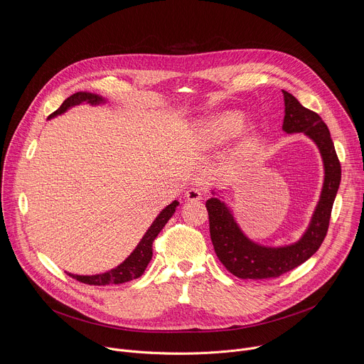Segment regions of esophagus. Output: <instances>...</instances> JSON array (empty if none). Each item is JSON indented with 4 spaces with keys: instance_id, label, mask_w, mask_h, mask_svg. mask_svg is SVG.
<instances>
[{
    "instance_id": "obj_1",
    "label": "esophagus",
    "mask_w": 364,
    "mask_h": 364,
    "mask_svg": "<svg viewBox=\"0 0 364 364\" xmlns=\"http://www.w3.org/2000/svg\"><path fill=\"white\" fill-rule=\"evenodd\" d=\"M203 197H204V194H203V191L200 188L191 187V188H188L186 191V198L188 201H200V200H203Z\"/></svg>"
}]
</instances>
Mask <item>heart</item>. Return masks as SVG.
<instances>
[{
	"instance_id": "b5f03b06",
	"label": "heart",
	"mask_w": 364,
	"mask_h": 364,
	"mask_svg": "<svg viewBox=\"0 0 364 364\" xmlns=\"http://www.w3.org/2000/svg\"><path fill=\"white\" fill-rule=\"evenodd\" d=\"M240 115L237 114H226V115H222L220 118H218L210 129H209V134L215 138H223V136H228L233 132L237 131V128L240 127Z\"/></svg>"
}]
</instances>
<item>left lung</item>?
Instances as JSON below:
<instances>
[{
  "label": "left lung",
  "instance_id": "8db88e82",
  "mask_svg": "<svg viewBox=\"0 0 364 364\" xmlns=\"http://www.w3.org/2000/svg\"><path fill=\"white\" fill-rule=\"evenodd\" d=\"M282 93L285 102L282 129L287 134L302 132L317 145L324 164V183L320 200L304 235L295 243L278 247L250 240L220 198L212 197L205 201L210 237L219 261L230 274L242 279L278 278L313 256L327 235L333 203L341 181V166L324 121L318 114L304 108L287 90H282Z\"/></svg>",
  "mask_w": 364,
  "mask_h": 364
}]
</instances>
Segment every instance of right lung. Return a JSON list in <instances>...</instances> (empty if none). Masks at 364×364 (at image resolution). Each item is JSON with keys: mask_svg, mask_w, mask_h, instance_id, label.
Wrapping results in <instances>:
<instances>
[{"mask_svg": "<svg viewBox=\"0 0 364 364\" xmlns=\"http://www.w3.org/2000/svg\"><path fill=\"white\" fill-rule=\"evenodd\" d=\"M83 102L90 103V105H100V103H105L107 99L96 95V93L76 92L72 96H69L62 103L60 108L48 117V119L65 114L68 109H70L76 105H80V103H83ZM177 205H178V201L174 200L171 204H168L166 207V209H163L160 212V215L155 218V220L148 228V230L145 232V235L142 236V239L139 240L136 247L132 250V253L117 268H114L108 272L97 274V275H75V274H69V275L72 278H75L76 281L87 284V285H114V284L118 285V284H124V282L139 278L144 274L145 268L148 267L151 257H152V242L163 230L166 223L171 219Z\"/></svg>", "mask_w": 364, "mask_h": 364, "instance_id": "1", "label": "right lung"}]
</instances>
